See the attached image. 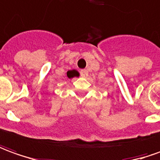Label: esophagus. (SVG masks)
Segmentation results:
<instances>
[{
	"label": "esophagus",
	"mask_w": 160,
	"mask_h": 160,
	"mask_svg": "<svg viewBox=\"0 0 160 160\" xmlns=\"http://www.w3.org/2000/svg\"><path fill=\"white\" fill-rule=\"evenodd\" d=\"M80 73H81V77L82 78H87L88 77V71H87L86 69H82L80 71Z\"/></svg>",
	"instance_id": "1"
}]
</instances>
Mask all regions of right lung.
<instances>
[{
  "label": "right lung",
  "instance_id": "1",
  "mask_svg": "<svg viewBox=\"0 0 160 160\" xmlns=\"http://www.w3.org/2000/svg\"><path fill=\"white\" fill-rule=\"evenodd\" d=\"M66 77L69 78H73L75 77H79V73L76 69H72V70H68L66 73Z\"/></svg>",
  "mask_w": 160,
  "mask_h": 160
}]
</instances>
